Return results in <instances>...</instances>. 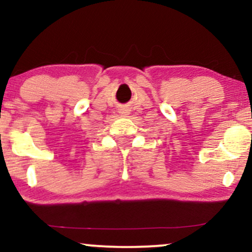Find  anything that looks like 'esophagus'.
<instances>
[{"instance_id": "34e87169", "label": "esophagus", "mask_w": 252, "mask_h": 252, "mask_svg": "<svg viewBox=\"0 0 252 252\" xmlns=\"http://www.w3.org/2000/svg\"><path fill=\"white\" fill-rule=\"evenodd\" d=\"M121 112V114H126V112H124V111H120Z\"/></svg>"}]
</instances>
